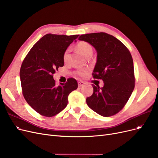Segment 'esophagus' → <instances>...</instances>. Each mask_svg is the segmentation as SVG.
<instances>
[{
    "label": "esophagus",
    "instance_id": "1",
    "mask_svg": "<svg viewBox=\"0 0 158 158\" xmlns=\"http://www.w3.org/2000/svg\"><path fill=\"white\" fill-rule=\"evenodd\" d=\"M85 83L83 82V81H79L78 82V86H79V87H81V86H83L85 85Z\"/></svg>",
    "mask_w": 158,
    "mask_h": 158
}]
</instances>
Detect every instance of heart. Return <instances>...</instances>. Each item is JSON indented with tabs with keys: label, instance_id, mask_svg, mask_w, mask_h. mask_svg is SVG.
<instances>
[{
	"label": "heart",
	"instance_id": "heart-1",
	"mask_svg": "<svg viewBox=\"0 0 158 158\" xmlns=\"http://www.w3.org/2000/svg\"><path fill=\"white\" fill-rule=\"evenodd\" d=\"M77 48L79 51L82 54L85 56L87 57L88 56L91 55L93 53V47L91 44L85 41H80L77 44ZM69 59V50L67 49L65 50L63 54V60L65 63L68 62ZM75 73L81 76V77H84L86 73V70L85 69H81L78 70L75 72Z\"/></svg>",
	"mask_w": 158,
	"mask_h": 158
}]
</instances>
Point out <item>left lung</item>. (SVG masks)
Wrapping results in <instances>:
<instances>
[{
  "label": "left lung",
  "mask_w": 158,
  "mask_h": 158,
  "mask_svg": "<svg viewBox=\"0 0 158 158\" xmlns=\"http://www.w3.org/2000/svg\"><path fill=\"white\" fill-rule=\"evenodd\" d=\"M79 40L93 46L97 62L93 75L102 79L104 85L93 86V94L86 98L90 109L104 117H110L125 106L135 85L133 60L125 46L113 35L100 32L81 35Z\"/></svg>",
  "instance_id": "1"
}]
</instances>
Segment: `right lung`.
<instances>
[{
    "instance_id": "1",
    "label": "right lung",
    "mask_w": 158,
    "mask_h": 158,
    "mask_svg": "<svg viewBox=\"0 0 158 158\" xmlns=\"http://www.w3.org/2000/svg\"><path fill=\"white\" fill-rule=\"evenodd\" d=\"M79 35H45L23 61L19 76L23 97L41 115L52 117L60 113L67 106L69 93L78 87L73 78L57 86L53 74L64 66V52Z\"/></svg>"
}]
</instances>
